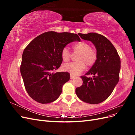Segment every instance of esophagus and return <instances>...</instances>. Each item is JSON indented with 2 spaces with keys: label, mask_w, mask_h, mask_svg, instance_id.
Masks as SVG:
<instances>
[{
  "label": "esophagus",
  "mask_w": 135,
  "mask_h": 135,
  "mask_svg": "<svg viewBox=\"0 0 135 135\" xmlns=\"http://www.w3.org/2000/svg\"><path fill=\"white\" fill-rule=\"evenodd\" d=\"M75 77V76L74 75H72V74H70V79H74Z\"/></svg>",
  "instance_id": "esophagus-1"
}]
</instances>
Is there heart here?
Returning a JSON list of instances; mask_svg holds the SVG:
<instances>
[{
  "label": "heart",
  "instance_id": "obj_1",
  "mask_svg": "<svg viewBox=\"0 0 135 135\" xmlns=\"http://www.w3.org/2000/svg\"><path fill=\"white\" fill-rule=\"evenodd\" d=\"M73 50L74 53L79 54L76 63L65 64L62 66L64 71H68L72 74L76 75L82 72L85 68V65L88 67L92 66L96 62L97 55L96 51L91 49L89 43L82 41L77 42L72 45ZM61 58L65 62L70 61L71 54L66 47H64L61 53Z\"/></svg>",
  "mask_w": 135,
  "mask_h": 135
}]
</instances>
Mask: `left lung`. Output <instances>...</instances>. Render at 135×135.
Here are the masks:
<instances>
[{
	"label": "left lung",
	"instance_id": "8db88e82",
	"mask_svg": "<svg viewBox=\"0 0 135 135\" xmlns=\"http://www.w3.org/2000/svg\"><path fill=\"white\" fill-rule=\"evenodd\" d=\"M79 35L94 44L97 59L85 74L93 76H81L83 84L75 89V93L85 103L97 104L108 99L119 81L120 59L115 48L104 36L95 32Z\"/></svg>",
	"mask_w": 135,
	"mask_h": 135
}]
</instances>
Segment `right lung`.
Masks as SVG:
<instances>
[{
  "mask_svg": "<svg viewBox=\"0 0 135 135\" xmlns=\"http://www.w3.org/2000/svg\"><path fill=\"white\" fill-rule=\"evenodd\" d=\"M76 40L80 39L76 34L48 31L36 37L25 48L20 71L26 90L32 99L48 104L59 97L63 85L70 76L68 72L54 71L62 62V49Z\"/></svg>",
  "mask_w": 135,
  "mask_h": 135,
  "instance_id": "obj_1",
  "label": "right lung"
}]
</instances>
